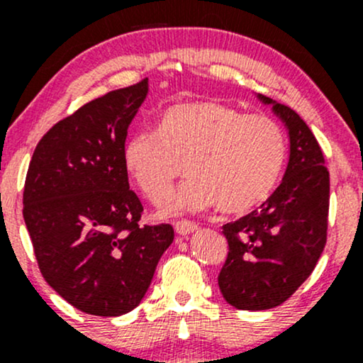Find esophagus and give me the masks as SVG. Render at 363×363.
I'll use <instances>...</instances> for the list:
<instances>
[{"label": "esophagus", "instance_id": "esophagus-1", "mask_svg": "<svg viewBox=\"0 0 363 363\" xmlns=\"http://www.w3.org/2000/svg\"><path fill=\"white\" fill-rule=\"evenodd\" d=\"M196 228H198V225L194 222H189V220H181V222L176 223V232L179 235L191 234V232H194Z\"/></svg>", "mask_w": 363, "mask_h": 363}]
</instances>
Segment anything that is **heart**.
<instances>
[{
	"label": "heart",
	"instance_id": "heart-1",
	"mask_svg": "<svg viewBox=\"0 0 363 363\" xmlns=\"http://www.w3.org/2000/svg\"><path fill=\"white\" fill-rule=\"evenodd\" d=\"M286 158L285 131L266 114H244L218 101L170 106L157 131H136L123 147L129 179L152 203L167 196L182 165L189 174L162 215L215 205L239 215L261 205L277 186Z\"/></svg>",
	"mask_w": 363,
	"mask_h": 363
}]
</instances>
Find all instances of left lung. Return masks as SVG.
<instances>
[{"mask_svg": "<svg viewBox=\"0 0 363 363\" xmlns=\"http://www.w3.org/2000/svg\"><path fill=\"white\" fill-rule=\"evenodd\" d=\"M257 97L289 129L290 158L259 210L223 225L228 254L218 286L242 311L273 309L290 298L314 272L328 237L329 172L318 140L289 106Z\"/></svg>", "mask_w": 363, "mask_h": 363, "instance_id": "obj_1", "label": "left lung"}]
</instances>
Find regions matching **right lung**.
<instances>
[{
  "label": "right lung",
  "instance_id": "obj_1",
  "mask_svg": "<svg viewBox=\"0 0 363 363\" xmlns=\"http://www.w3.org/2000/svg\"><path fill=\"white\" fill-rule=\"evenodd\" d=\"M147 94L143 78L61 119L37 143L25 177L23 220L40 273L91 315L135 309L174 240L172 225H140L143 205L123 165Z\"/></svg>",
  "mask_w": 363,
  "mask_h": 363
}]
</instances>
